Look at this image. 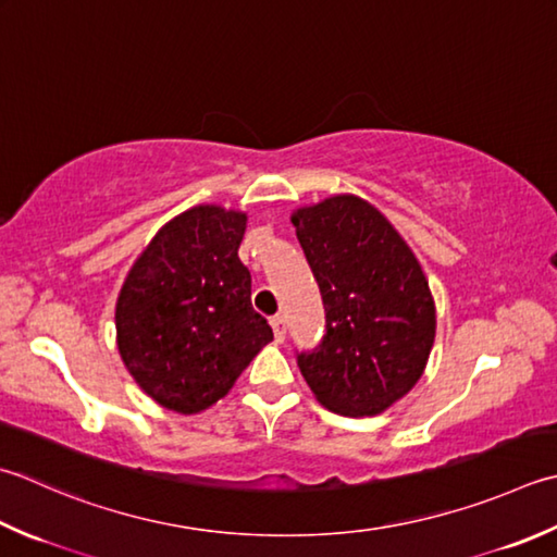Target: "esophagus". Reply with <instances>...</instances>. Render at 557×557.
Segmentation results:
<instances>
[{
	"label": "esophagus",
	"instance_id": "1",
	"mask_svg": "<svg viewBox=\"0 0 557 557\" xmlns=\"http://www.w3.org/2000/svg\"><path fill=\"white\" fill-rule=\"evenodd\" d=\"M270 325H272V333H275V341H277V343H285V335H287V323H285V319H282V315H272Z\"/></svg>",
	"mask_w": 557,
	"mask_h": 557
}]
</instances>
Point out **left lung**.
I'll use <instances>...</instances> for the list:
<instances>
[{
  "label": "left lung",
  "mask_w": 557,
  "mask_h": 557,
  "mask_svg": "<svg viewBox=\"0 0 557 557\" xmlns=\"http://www.w3.org/2000/svg\"><path fill=\"white\" fill-rule=\"evenodd\" d=\"M325 307V335L297 364L315 400L350 418L394 406L428 364L437 313L416 253L357 195L292 214Z\"/></svg>",
  "instance_id": "left-lung-1"
}]
</instances>
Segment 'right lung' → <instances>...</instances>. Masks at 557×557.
Masks as SVG:
<instances>
[{"instance_id":"1","label":"right lung","mask_w":557,"mask_h":557,"mask_svg":"<svg viewBox=\"0 0 557 557\" xmlns=\"http://www.w3.org/2000/svg\"><path fill=\"white\" fill-rule=\"evenodd\" d=\"M244 212L198 205L163 224L117 294V350L159 406L193 416L228 394L272 341L238 260Z\"/></svg>"}]
</instances>
